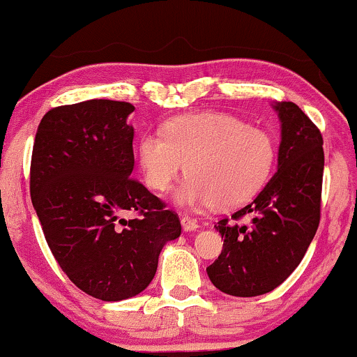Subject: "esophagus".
<instances>
[{"instance_id": "1", "label": "esophagus", "mask_w": 357, "mask_h": 357, "mask_svg": "<svg viewBox=\"0 0 357 357\" xmlns=\"http://www.w3.org/2000/svg\"><path fill=\"white\" fill-rule=\"evenodd\" d=\"M180 222H182V227L185 231H195V230H198V227H199L198 222L193 220L188 215H183L182 219H180Z\"/></svg>"}]
</instances>
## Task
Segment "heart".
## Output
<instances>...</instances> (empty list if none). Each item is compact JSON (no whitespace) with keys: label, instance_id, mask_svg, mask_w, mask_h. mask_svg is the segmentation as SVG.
<instances>
[{"label":"heart","instance_id":"heart-1","mask_svg":"<svg viewBox=\"0 0 357 357\" xmlns=\"http://www.w3.org/2000/svg\"><path fill=\"white\" fill-rule=\"evenodd\" d=\"M144 182L166 191L182 172L175 191L187 208L231 209L255 198L271 177L277 146L271 133L241 119L206 112L174 117L162 133H146L138 144Z\"/></svg>","mask_w":357,"mask_h":357}]
</instances>
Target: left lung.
Returning a JSON list of instances; mask_svg holds the SVG:
<instances>
[{
	"mask_svg": "<svg viewBox=\"0 0 357 357\" xmlns=\"http://www.w3.org/2000/svg\"><path fill=\"white\" fill-rule=\"evenodd\" d=\"M282 122L277 172L251 203L214 225L224 238L206 271L220 291L250 298L272 291L306 255L320 222L322 133L291 101L277 102ZM243 216L250 225H238Z\"/></svg>",
	"mask_w": 357,
	"mask_h": 357,
	"instance_id": "obj_1",
	"label": "left lung"
}]
</instances>
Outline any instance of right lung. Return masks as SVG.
Segmentation results:
<instances>
[{
  "mask_svg": "<svg viewBox=\"0 0 357 357\" xmlns=\"http://www.w3.org/2000/svg\"><path fill=\"white\" fill-rule=\"evenodd\" d=\"M133 109L112 100L53 107L30 162V196L54 259L77 288L102 301L142 293L162 246L182 231L178 215L130 177Z\"/></svg>",
  "mask_w": 357,
  "mask_h": 357,
  "instance_id": "1",
  "label": "right lung"
}]
</instances>
